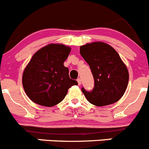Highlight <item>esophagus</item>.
I'll use <instances>...</instances> for the list:
<instances>
[{"instance_id":"1","label":"esophagus","mask_w":149,"mask_h":149,"mask_svg":"<svg viewBox=\"0 0 149 149\" xmlns=\"http://www.w3.org/2000/svg\"><path fill=\"white\" fill-rule=\"evenodd\" d=\"M77 82H78V85H81V79H80V78H78V79H77Z\"/></svg>"}]
</instances>
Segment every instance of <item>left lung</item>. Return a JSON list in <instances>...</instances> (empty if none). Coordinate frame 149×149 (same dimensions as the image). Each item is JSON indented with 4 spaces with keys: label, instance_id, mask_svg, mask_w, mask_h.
<instances>
[{
    "label": "left lung",
    "instance_id": "left-lung-1",
    "mask_svg": "<svg viewBox=\"0 0 149 149\" xmlns=\"http://www.w3.org/2000/svg\"><path fill=\"white\" fill-rule=\"evenodd\" d=\"M79 50L94 78L92 91L81 89L87 100L98 107L119 101L127 87L129 73L118 53L102 42L88 43L80 46Z\"/></svg>",
    "mask_w": 149,
    "mask_h": 149
}]
</instances>
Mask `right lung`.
Here are the masks:
<instances>
[{
    "mask_svg": "<svg viewBox=\"0 0 149 149\" xmlns=\"http://www.w3.org/2000/svg\"><path fill=\"white\" fill-rule=\"evenodd\" d=\"M70 51L61 44H50L34 54L22 77L25 93L33 102L54 107L64 100L70 87L78 85L64 66Z\"/></svg>",
    "mask_w": 149,
    "mask_h": 149,
    "instance_id": "add662e5",
    "label": "right lung"
}]
</instances>
